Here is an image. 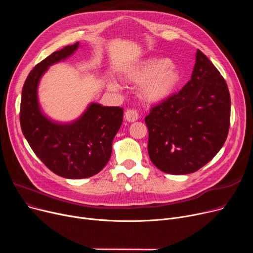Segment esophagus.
<instances>
[{"instance_id":"1","label":"esophagus","mask_w":253,"mask_h":253,"mask_svg":"<svg viewBox=\"0 0 253 253\" xmlns=\"http://www.w3.org/2000/svg\"><path fill=\"white\" fill-rule=\"evenodd\" d=\"M138 117H139L138 113L134 109H129L125 113V119H126V121H128V122H135L136 120L138 119Z\"/></svg>"}]
</instances>
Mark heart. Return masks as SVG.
<instances>
[{"label":"heart","instance_id":"heart-1","mask_svg":"<svg viewBox=\"0 0 253 253\" xmlns=\"http://www.w3.org/2000/svg\"><path fill=\"white\" fill-rule=\"evenodd\" d=\"M131 82L142 83L140 96L149 102L167 98L180 81V73L167 58H149L132 65L126 73ZM111 89H118L116 82L109 83Z\"/></svg>","mask_w":253,"mask_h":253}]
</instances>
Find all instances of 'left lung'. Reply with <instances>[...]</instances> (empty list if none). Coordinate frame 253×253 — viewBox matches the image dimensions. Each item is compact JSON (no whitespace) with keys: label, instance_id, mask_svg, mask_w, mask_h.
Returning <instances> with one entry per match:
<instances>
[{"label":"left lung","instance_id":"left-lung-1","mask_svg":"<svg viewBox=\"0 0 253 253\" xmlns=\"http://www.w3.org/2000/svg\"><path fill=\"white\" fill-rule=\"evenodd\" d=\"M230 118L228 85L213 63L197 50L190 81L153 106L144 119L151 161L165 173H193L222 148Z\"/></svg>","mask_w":253,"mask_h":253}]
</instances>
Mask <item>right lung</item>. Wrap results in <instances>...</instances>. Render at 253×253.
Wrapping results in <instances>:
<instances>
[{"label":"right lung","mask_w":253,"mask_h":253,"mask_svg":"<svg viewBox=\"0 0 253 253\" xmlns=\"http://www.w3.org/2000/svg\"><path fill=\"white\" fill-rule=\"evenodd\" d=\"M79 42L53 52L31 71L23 84L20 126L36 156L55 174L86 178L97 174L109 162L115 135L122 125L123 109L91 103L77 121L52 122L40 110L38 84L50 65L72 55Z\"/></svg>","instance_id":"obj_1"}]
</instances>
